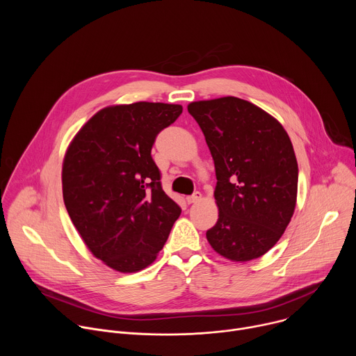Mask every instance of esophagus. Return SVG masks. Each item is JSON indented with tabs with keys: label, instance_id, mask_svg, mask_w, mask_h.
<instances>
[{
	"label": "esophagus",
	"instance_id": "1",
	"mask_svg": "<svg viewBox=\"0 0 356 356\" xmlns=\"http://www.w3.org/2000/svg\"><path fill=\"white\" fill-rule=\"evenodd\" d=\"M200 198H201V193H200V191H194V193H193L191 195H188L186 200H187L188 204H194V202L200 201Z\"/></svg>",
	"mask_w": 356,
	"mask_h": 356
}]
</instances>
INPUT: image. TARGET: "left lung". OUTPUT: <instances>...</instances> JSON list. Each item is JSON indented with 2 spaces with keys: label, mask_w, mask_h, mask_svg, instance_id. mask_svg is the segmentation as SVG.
Masks as SVG:
<instances>
[{
  "label": "left lung",
  "mask_w": 356,
  "mask_h": 356,
  "mask_svg": "<svg viewBox=\"0 0 356 356\" xmlns=\"http://www.w3.org/2000/svg\"><path fill=\"white\" fill-rule=\"evenodd\" d=\"M187 110L216 165L220 214L207 239L227 259H257L294 213L298 168L291 140L273 117L236 97L195 101Z\"/></svg>",
  "instance_id": "left-lung-1"
}]
</instances>
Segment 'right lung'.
Returning a JSON list of instances; mask_svg holds the SVG:
<instances>
[{"mask_svg":"<svg viewBox=\"0 0 356 356\" xmlns=\"http://www.w3.org/2000/svg\"><path fill=\"white\" fill-rule=\"evenodd\" d=\"M177 104L135 103L98 111L63 162L66 210L92 255L132 273L163 248L181 209L163 191L152 158L158 134L181 114Z\"/></svg>","mask_w":356,"mask_h":356,"instance_id":"right-lung-1","label":"right lung"}]
</instances>
